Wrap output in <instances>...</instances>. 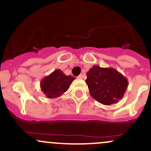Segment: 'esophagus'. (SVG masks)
I'll return each instance as SVG.
<instances>
[{
  "label": "esophagus",
  "mask_w": 151,
  "mask_h": 151,
  "mask_svg": "<svg viewBox=\"0 0 151 151\" xmlns=\"http://www.w3.org/2000/svg\"><path fill=\"white\" fill-rule=\"evenodd\" d=\"M77 78H78V79H83V74H80V75L78 76Z\"/></svg>",
  "instance_id": "esophagus-1"
}]
</instances>
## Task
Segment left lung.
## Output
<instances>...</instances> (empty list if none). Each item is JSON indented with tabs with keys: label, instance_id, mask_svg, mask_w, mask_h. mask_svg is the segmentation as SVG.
Listing matches in <instances>:
<instances>
[{
	"label": "left lung",
	"instance_id": "obj_1",
	"mask_svg": "<svg viewBox=\"0 0 151 151\" xmlns=\"http://www.w3.org/2000/svg\"><path fill=\"white\" fill-rule=\"evenodd\" d=\"M86 76V83L91 96L104 105L117 103L128 86L127 79L112 68L93 65Z\"/></svg>",
	"mask_w": 151,
	"mask_h": 151
}]
</instances>
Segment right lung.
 Masks as SVG:
<instances>
[{
    "mask_svg": "<svg viewBox=\"0 0 151 151\" xmlns=\"http://www.w3.org/2000/svg\"><path fill=\"white\" fill-rule=\"evenodd\" d=\"M75 78L66 76L61 70H55L40 82L41 91L47 98L55 99L62 96L69 88Z\"/></svg>",
    "mask_w": 151,
    "mask_h": 151,
    "instance_id": "1",
    "label": "right lung"
}]
</instances>
